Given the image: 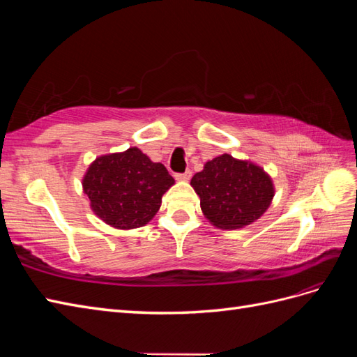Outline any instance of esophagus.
I'll list each match as a JSON object with an SVG mask.
<instances>
[{"mask_svg": "<svg viewBox=\"0 0 357 357\" xmlns=\"http://www.w3.org/2000/svg\"><path fill=\"white\" fill-rule=\"evenodd\" d=\"M190 176H192V172L188 169V171H185V172H178V174H176V178H177V180L186 181V180L190 178Z\"/></svg>", "mask_w": 357, "mask_h": 357, "instance_id": "obj_1", "label": "esophagus"}]
</instances>
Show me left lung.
I'll return each mask as SVG.
<instances>
[{
	"label": "left lung",
	"instance_id": "left-lung-1",
	"mask_svg": "<svg viewBox=\"0 0 357 357\" xmlns=\"http://www.w3.org/2000/svg\"><path fill=\"white\" fill-rule=\"evenodd\" d=\"M190 185L201 198L205 218L222 229L250 225L274 197L273 181L261 167L226 153L208 160Z\"/></svg>",
	"mask_w": 357,
	"mask_h": 357
}]
</instances>
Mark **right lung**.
Wrapping results in <instances>:
<instances>
[{"mask_svg": "<svg viewBox=\"0 0 357 357\" xmlns=\"http://www.w3.org/2000/svg\"><path fill=\"white\" fill-rule=\"evenodd\" d=\"M172 185L174 178L167 168L137 147L98 158L83 178L93 213L117 229L144 226Z\"/></svg>", "mask_w": 357, "mask_h": 357, "instance_id": "right-lung-1", "label": "right lung"}]
</instances>
